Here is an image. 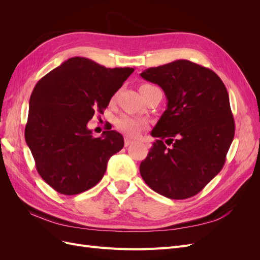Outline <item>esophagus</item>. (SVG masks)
I'll use <instances>...</instances> for the list:
<instances>
[{
	"label": "esophagus",
	"mask_w": 260,
	"mask_h": 260,
	"mask_svg": "<svg viewBox=\"0 0 260 260\" xmlns=\"http://www.w3.org/2000/svg\"><path fill=\"white\" fill-rule=\"evenodd\" d=\"M133 143V140L128 138V137H124V146H129Z\"/></svg>",
	"instance_id": "1"
}]
</instances>
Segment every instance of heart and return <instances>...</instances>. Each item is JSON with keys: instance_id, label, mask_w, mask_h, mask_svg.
<instances>
[{"instance_id": "heart-1", "label": "heart", "mask_w": 260, "mask_h": 260, "mask_svg": "<svg viewBox=\"0 0 260 260\" xmlns=\"http://www.w3.org/2000/svg\"><path fill=\"white\" fill-rule=\"evenodd\" d=\"M144 85H148V84H144ZM116 125L118 129H119L121 132L125 133V135L136 137L144 129L145 122L135 117L122 116L116 121Z\"/></svg>"}]
</instances>
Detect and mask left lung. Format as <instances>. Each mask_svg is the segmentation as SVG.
Wrapping results in <instances>:
<instances>
[{"instance_id": "left-lung-1", "label": "left lung", "mask_w": 260, "mask_h": 260, "mask_svg": "<svg viewBox=\"0 0 260 260\" xmlns=\"http://www.w3.org/2000/svg\"><path fill=\"white\" fill-rule=\"evenodd\" d=\"M140 76L158 84L168 101L151 133L158 140L140 174L165 198H192L222 169L233 141L229 94L217 74L186 59L147 68Z\"/></svg>"}]
</instances>
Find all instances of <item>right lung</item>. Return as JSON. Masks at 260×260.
Instances as JSON below:
<instances>
[{
    "label": "right lung",
    "mask_w": 260,
    "mask_h": 260,
    "mask_svg": "<svg viewBox=\"0 0 260 260\" xmlns=\"http://www.w3.org/2000/svg\"><path fill=\"white\" fill-rule=\"evenodd\" d=\"M135 68H106L72 57L38 81L29 101L26 143L39 175L64 195L82 193L103 178L107 161L123 147L115 130L94 138L88 122L103 112Z\"/></svg>",
    "instance_id": "1"
}]
</instances>
